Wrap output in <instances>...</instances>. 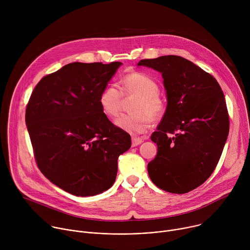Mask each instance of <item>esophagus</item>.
<instances>
[{"label": "esophagus", "mask_w": 250, "mask_h": 250, "mask_svg": "<svg viewBox=\"0 0 250 250\" xmlns=\"http://www.w3.org/2000/svg\"><path fill=\"white\" fill-rule=\"evenodd\" d=\"M142 142V139L141 138H137V137H131V146L134 147V146H139Z\"/></svg>", "instance_id": "obj_1"}]
</instances>
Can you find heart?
Instances as JSON below:
<instances>
[{
	"mask_svg": "<svg viewBox=\"0 0 250 250\" xmlns=\"http://www.w3.org/2000/svg\"><path fill=\"white\" fill-rule=\"evenodd\" d=\"M121 89L118 85L110 84L102 91L99 104L103 114L116 118L121 111L123 95L137 96L132 106L134 113L122 115L115 123L119 128L133 135L147 132L152 119L161 118L166 111V103L158 93V83L146 73L133 72L122 79Z\"/></svg>",
	"mask_w": 250,
	"mask_h": 250,
	"instance_id": "1",
	"label": "heart"
}]
</instances>
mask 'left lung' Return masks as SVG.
<instances>
[{"label":"left lung","mask_w":250,"mask_h":250,"mask_svg":"<svg viewBox=\"0 0 250 250\" xmlns=\"http://www.w3.org/2000/svg\"><path fill=\"white\" fill-rule=\"evenodd\" d=\"M138 66L162 74L167 108L151 135L157 154L147 165L151 181L174 194L202 185L216 169L229 130L225 95L218 81L176 55L142 59Z\"/></svg>","instance_id":"1"}]
</instances>
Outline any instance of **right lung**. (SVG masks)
I'll return each mask as SVG.
<instances>
[{"label": "right lung", "mask_w": 250, "mask_h": 250, "mask_svg": "<svg viewBox=\"0 0 250 250\" xmlns=\"http://www.w3.org/2000/svg\"><path fill=\"white\" fill-rule=\"evenodd\" d=\"M121 62H73L44 76L31 93L25 124L42 173L57 187L95 196L115 183L130 135L112 124L99 97Z\"/></svg>", "instance_id": "1"}]
</instances>
